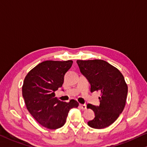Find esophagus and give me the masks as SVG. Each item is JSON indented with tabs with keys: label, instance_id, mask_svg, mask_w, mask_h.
Wrapping results in <instances>:
<instances>
[{
	"label": "esophagus",
	"instance_id": "obj_1",
	"mask_svg": "<svg viewBox=\"0 0 147 147\" xmlns=\"http://www.w3.org/2000/svg\"><path fill=\"white\" fill-rule=\"evenodd\" d=\"M80 107L82 110H85L87 108V106L86 105H82V104H80Z\"/></svg>",
	"mask_w": 147,
	"mask_h": 147
}]
</instances>
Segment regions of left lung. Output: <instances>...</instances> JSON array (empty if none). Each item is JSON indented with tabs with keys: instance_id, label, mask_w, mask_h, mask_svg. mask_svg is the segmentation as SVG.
Segmentation results:
<instances>
[{
	"instance_id": "obj_1",
	"label": "left lung",
	"mask_w": 147,
	"mask_h": 147,
	"mask_svg": "<svg viewBox=\"0 0 147 147\" xmlns=\"http://www.w3.org/2000/svg\"><path fill=\"white\" fill-rule=\"evenodd\" d=\"M77 63L91 85V91L100 92V105H87L95 114L88 125L94 129L107 127L116 120L125 105L127 85L122 74L102 60H78Z\"/></svg>"
}]
</instances>
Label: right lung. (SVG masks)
Returning a JSON list of instances; mask_svg holds the SVG:
<instances>
[{
	"instance_id": "1",
	"label": "right lung",
	"mask_w": 147,
	"mask_h": 147,
	"mask_svg": "<svg viewBox=\"0 0 147 147\" xmlns=\"http://www.w3.org/2000/svg\"><path fill=\"white\" fill-rule=\"evenodd\" d=\"M73 61H44L29 71L24 79L22 95L26 108L36 121L49 129H56L66 123L71 108H77L75 100L60 101L55 92L62 86L64 76Z\"/></svg>"
}]
</instances>
